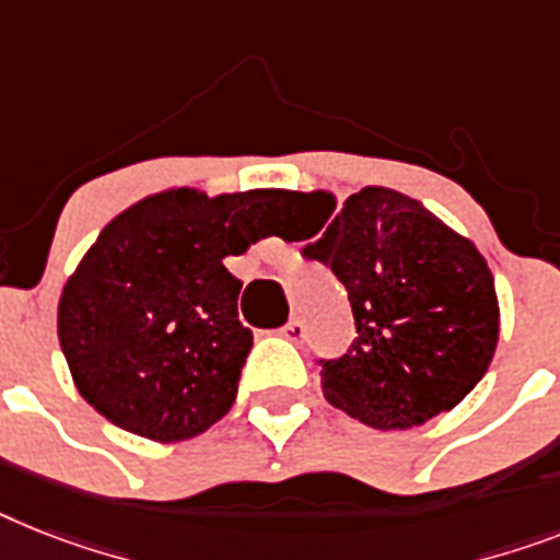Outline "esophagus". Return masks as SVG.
<instances>
[{
    "instance_id": "1",
    "label": "esophagus",
    "mask_w": 560,
    "mask_h": 560,
    "mask_svg": "<svg viewBox=\"0 0 560 560\" xmlns=\"http://www.w3.org/2000/svg\"><path fill=\"white\" fill-rule=\"evenodd\" d=\"M283 337L291 340V343H303V337H306V323L300 320V317H291L283 326Z\"/></svg>"
}]
</instances>
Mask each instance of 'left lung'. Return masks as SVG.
Wrapping results in <instances>:
<instances>
[{
	"instance_id": "8db88e82",
	"label": "left lung",
	"mask_w": 560,
	"mask_h": 560,
	"mask_svg": "<svg viewBox=\"0 0 560 560\" xmlns=\"http://www.w3.org/2000/svg\"><path fill=\"white\" fill-rule=\"evenodd\" d=\"M323 211L306 260L346 285L358 337L320 358L331 406L374 429L423 427L487 374L498 346L495 280L478 248L392 188H363L336 211L329 194H289Z\"/></svg>"
}]
</instances>
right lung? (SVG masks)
<instances>
[{
    "mask_svg": "<svg viewBox=\"0 0 560 560\" xmlns=\"http://www.w3.org/2000/svg\"><path fill=\"white\" fill-rule=\"evenodd\" d=\"M283 191L154 194L114 217L59 298L73 383L114 427L171 443L234 406L252 329L223 266L266 237Z\"/></svg>",
    "mask_w": 560,
    "mask_h": 560,
    "instance_id": "add662e5",
    "label": "right lung"
}]
</instances>
